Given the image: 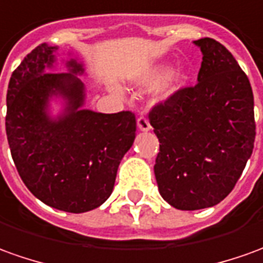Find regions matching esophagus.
Returning a JSON list of instances; mask_svg holds the SVG:
<instances>
[{
	"label": "esophagus",
	"mask_w": 263,
	"mask_h": 263,
	"mask_svg": "<svg viewBox=\"0 0 263 263\" xmlns=\"http://www.w3.org/2000/svg\"><path fill=\"white\" fill-rule=\"evenodd\" d=\"M137 127H139V130H142V132H149L152 126H150L149 120L146 117H139L137 119Z\"/></svg>",
	"instance_id": "34e87169"
}]
</instances>
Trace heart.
<instances>
[{
    "instance_id": "obj_1",
    "label": "heart",
    "mask_w": 263,
    "mask_h": 263,
    "mask_svg": "<svg viewBox=\"0 0 263 263\" xmlns=\"http://www.w3.org/2000/svg\"><path fill=\"white\" fill-rule=\"evenodd\" d=\"M187 79H189V71L184 66H176L167 71L166 64H157L143 71L136 83L139 86H150L159 81V84L152 93V99L155 103H162L169 100L177 91H180L186 86Z\"/></svg>"
}]
</instances>
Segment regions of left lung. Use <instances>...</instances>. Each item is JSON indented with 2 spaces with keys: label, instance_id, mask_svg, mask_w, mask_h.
<instances>
[{
  "label": "left lung",
  "instance_id": "obj_1",
  "mask_svg": "<svg viewBox=\"0 0 263 263\" xmlns=\"http://www.w3.org/2000/svg\"><path fill=\"white\" fill-rule=\"evenodd\" d=\"M202 51L197 84L152 108L160 142L155 176L162 197L180 211L222 202L242 175L255 142L249 79L213 38L193 41Z\"/></svg>",
  "mask_w": 263,
  "mask_h": 263
}]
</instances>
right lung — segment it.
<instances>
[{"instance_id": "1", "label": "right lung", "mask_w": 263, "mask_h": 263, "mask_svg": "<svg viewBox=\"0 0 263 263\" xmlns=\"http://www.w3.org/2000/svg\"><path fill=\"white\" fill-rule=\"evenodd\" d=\"M59 47L43 43L12 73L7 91L5 130L20 176L34 196L59 211H93L113 192L123 156L136 137L132 111L97 113L83 108V63L66 61L55 73ZM63 108L52 116L50 101Z\"/></svg>"}]
</instances>
